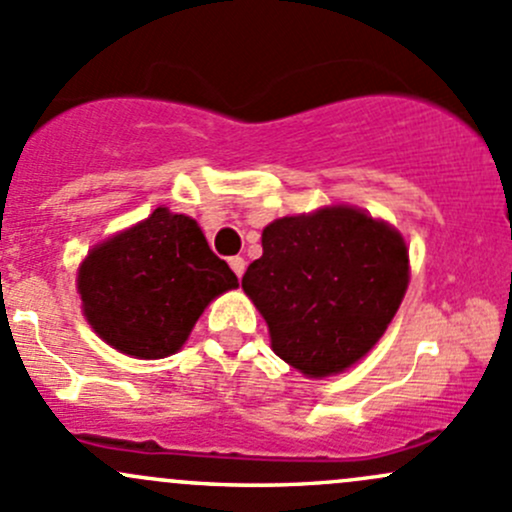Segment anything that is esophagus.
Wrapping results in <instances>:
<instances>
[{
	"label": "esophagus",
	"instance_id": "obj_1",
	"mask_svg": "<svg viewBox=\"0 0 512 512\" xmlns=\"http://www.w3.org/2000/svg\"><path fill=\"white\" fill-rule=\"evenodd\" d=\"M230 270H233L235 274H238V277H242V274H245V267H247V262H245V257H240V255H235V257H230Z\"/></svg>",
	"mask_w": 512,
	"mask_h": 512
}]
</instances>
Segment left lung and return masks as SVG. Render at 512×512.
<instances>
[{
    "label": "left lung",
    "instance_id": "obj_1",
    "mask_svg": "<svg viewBox=\"0 0 512 512\" xmlns=\"http://www.w3.org/2000/svg\"><path fill=\"white\" fill-rule=\"evenodd\" d=\"M407 282L402 235L360 208L331 206L267 225L242 289L265 316L272 351L299 373L326 378L380 341Z\"/></svg>",
    "mask_w": 512,
    "mask_h": 512
}]
</instances>
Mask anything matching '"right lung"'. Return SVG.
<instances>
[{"label":"right lung","mask_w":512,"mask_h":512,"mask_svg":"<svg viewBox=\"0 0 512 512\" xmlns=\"http://www.w3.org/2000/svg\"><path fill=\"white\" fill-rule=\"evenodd\" d=\"M238 287L188 215L157 208L88 252L78 270L83 314L120 353L157 360L186 343L215 297Z\"/></svg>","instance_id":"obj_1"}]
</instances>
